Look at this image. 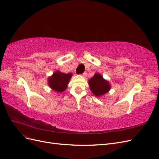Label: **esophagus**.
Wrapping results in <instances>:
<instances>
[{
    "label": "esophagus",
    "mask_w": 159,
    "mask_h": 159,
    "mask_svg": "<svg viewBox=\"0 0 159 159\" xmlns=\"http://www.w3.org/2000/svg\"><path fill=\"white\" fill-rule=\"evenodd\" d=\"M86 74H86V72H84V74H81V75H82L83 77H85V76L86 75Z\"/></svg>",
    "instance_id": "obj_1"
}]
</instances>
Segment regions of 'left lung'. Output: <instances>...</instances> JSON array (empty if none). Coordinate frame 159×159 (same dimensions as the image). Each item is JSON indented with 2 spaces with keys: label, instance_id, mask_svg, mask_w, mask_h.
<instances>
[{
  "label": "left lung",
  "instance_id": "1",
  "mask_svg": "<svg viewBox=\"0 0 159 159\" xmlns=\"http://www.w3.org/2000/svg\"><path fill=\"white\" fill-rule=\"evenodd\" d=\"M90 89L95 96L100 97L107 93L111 89V85L107 80L99 74H95L89 81Z\"/></svg>",
  "mask_w": 159,
  "mask_h": 159
}]
</instances>
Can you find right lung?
<instances>
[{"instance_id": "add662e5", "label": "right lung", "mask_w": 159, "mask_h": 159, "mask_svg": "<svg viewBox=\"0 0 159 159\" xmlns=\"http://www.w3.org/2000/svg\"><path fill=\"white\" fill-rule=\"evenodd\" d=\"M72 74H64L60 71H56L48 78V85L51 89L56 92H62L68 87Z\"/></svg>"}]
</instances>
